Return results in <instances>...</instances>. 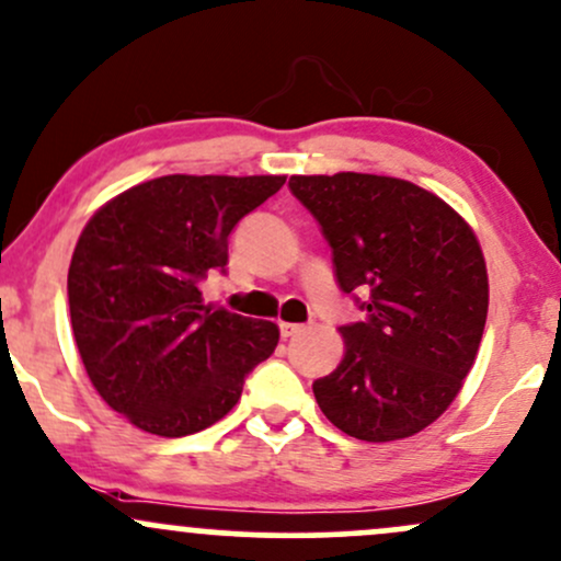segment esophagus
I'll return each mask as SVG.
<instances>
[{"label":"esophagus","mask_w":561,"mask_h":561,"mask_svg":"<svg viewBox=\"0 0 561 561\" xmlns=\"http://www.w3.org/2000/svg\"><path fill=\"white\" fill-rule=\"evenodd\" d=\"M300 332H306V324H289V321H282L279 324V334L285 340L295 337V334H300Z\"/></svg>","instance_id":"esophagus-1"}]
</instances>
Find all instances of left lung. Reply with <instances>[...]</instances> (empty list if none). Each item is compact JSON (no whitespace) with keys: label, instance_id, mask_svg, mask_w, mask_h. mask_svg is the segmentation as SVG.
<instances>
[{"label":"left lung","instance_id":"1","mask_svg":"<svg viewBox=\"0 0 561 561\" xmlns=\"http://www.w3.org/2000/svg\"><path fill=\"white\" fill-rule=\"evenodd\" d=\"M289 192L330 242L337 287L366 313L340 327L345 356L313 382L319 409L358 440L420 433L478 356L488 317L478 237L450 205L403 179L289 176Z\"/></svg>","mask_w":561,"mask_h":561}]
</instances>
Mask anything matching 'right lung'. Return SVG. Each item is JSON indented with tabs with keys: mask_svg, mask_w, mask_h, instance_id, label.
Wrapping results in <instances>:
<instances>
[{
	"mask_svg": "<svg viewBox=\"0 0 561 561\" xmlns=\"http://www.w3.org/2000/svg\"><path fill=\"white\" fill-rule=\"evenodd\" d=\"M285 176H160L92 216L68 268L81 362L102 401L145 433L184 437L240 401L279 343L272 321L210 308L199 282L229 261V234Z\"/></svg>",
	"mask_w": 561,
	"mask_h": 561,
	"instance_id": "add662e5",
	"label": "right lung"
}]
</instances>
